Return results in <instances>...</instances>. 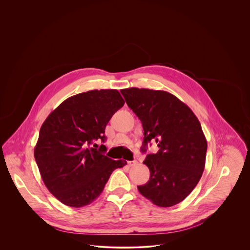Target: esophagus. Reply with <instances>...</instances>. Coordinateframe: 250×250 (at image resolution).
Returning a JSON list of instances; mask_svg holds the SVG:
<instances>
[{
  "instance_id": "esophagus-1",
  "label": "esophagus",
  "mask_w": 250,
  "mask_h": 250,
  "mask_svg": "<svg viewBox=\"0 0 250 250\" xmlns=\"http://www.w3.org/2000/svg\"><path fill=\"white\" fill-rule=\"evenodd\" d=\"M138 164V162L136 160H133V161H128L127 162V165L129 167L136 166Z\"/></svg>"
}]
</instances>
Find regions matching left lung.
I'll return each instance as SVG.
<instances>
[{
	"label": "left lung",
	"instance_id": "1",
	"mask_svg": "<svg viewBox=\"0 0 250 250\" xmlns=\"http://www.w3.org/2000/svg\"><path fill=\"white\" fill-rule=\"evenodd\" d=\"M144 129L142 150L155 141L159 150L143 162L149 180L139 192L159 207L184 200L198 183L205 167L207 141L194 112L172 94L145 88L121 90Z\"/></svg>",
	"mask_w": 250,
	"mask_h": 250
}]
</instances>
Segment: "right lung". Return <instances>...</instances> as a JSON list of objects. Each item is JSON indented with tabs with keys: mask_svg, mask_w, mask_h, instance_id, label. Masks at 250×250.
<instances>
[{
	"mask_svg": "<svg viewBox=\"0 0 250 250\" xmlns=\"http://www.w3.org/2000/svg\"><path fill=\"white\" fill-rule=\"evenodd\" d=\"M124 104L118 90H92L65 100L43 123L34 158L44 184L63 204L92 203L113 170L126 165L104 155V145L90 146L99 139L104 142L106 125Z\"/></svg>",
	"mask_w": 250,
	"mask_h": 250,
	"instance_id": "obj_1",
	"label": "right lung"
}]
</instances>
